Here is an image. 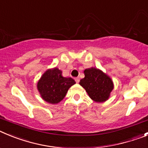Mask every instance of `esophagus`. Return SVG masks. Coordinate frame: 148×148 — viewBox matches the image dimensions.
Returning <instances> with one entry per match:
<instances>
[{
	"label": "esophagus",
	"mask_w": 148,
	"mask_h": 148,
	"mask_svg": "<svg viewBox=\"0 0 148 148\" xmlns=\"http://www.w3.org/2000/svg\"><path fill=\"white\" fill-rule=\"evenodd\" d=\"M75 81L76 82V83H78V82H79V81H80V78H78V77H77V78H75Z\"/></svg>",
	"instance_id": "34e87169"
}]
</instances>
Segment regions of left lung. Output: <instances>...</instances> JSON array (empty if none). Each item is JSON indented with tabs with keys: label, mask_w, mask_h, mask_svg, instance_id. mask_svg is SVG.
I'll list each match as a JSON object with an SVG mask.
<instances>
[{
	"label": "left lung",
	"mask_w": 148,
	"mask_h": 148,
	"mask_svg": "<svg viewBox=\"0 0 148 148\" xmlns=\"http://www.w3.org/2000/svg\"><path fill=\"white\" fill-rule=\"evenodd\" d=\"M84 73L85 76L81 79L79 84L85 89L90 99L95 102H104L108 100L114 88L110 77L95 67L85 69Z\"/></svg>",
	"instance_id": "8db88e82"
}]
</instances>
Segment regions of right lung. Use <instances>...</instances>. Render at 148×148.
Here are the masks:
<instances>
[{
	"mask_svg": "<svg viewBox=\"0 0 148 148\" xmlns=\"http://www.w3.org/2000/svg\"><path fill=\"white\" fill-rule=\"evenodd\" d=\"M75 84V80L64 77L62 71L54 67L44 72L38 82L37 89L43 100L56 104L64 99L68 90Z\"/></svg>",
	"mask_w": 148,
	"mask_h": 148,
	"instance_id": "obj_1",
	"label": "right lung"
}]
</instances>
